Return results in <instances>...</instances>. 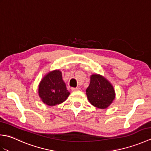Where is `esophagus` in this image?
Returning <instances> with one entry per match:
<instances>
[{
    "label": "esophagus",
    "mask_w": 151,
    "mask_h": 151,
    "mask_svg": "<svg viewBox=\"0 0 151 151\" xmlns=\"http://www.w3.org/2000/svg\"><path fill=\"white\" fill-rule=\"evenodd\" d=\"M80 89L79 88H71V91H78V90H80Z\"/></svg>",
    "instance_id": "esophagus-1"
}]
</instances>
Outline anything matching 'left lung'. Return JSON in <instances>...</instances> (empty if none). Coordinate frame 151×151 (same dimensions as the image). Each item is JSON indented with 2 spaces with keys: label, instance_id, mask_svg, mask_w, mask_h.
Masks as SVG:
<instances>
[{
  "label": "left lung",
  "instance_id": "8db88e82",
  "mask_svg": "<svg viewBox=\"0 0 151 151\" xmlns=\"http://www.w3.org/2000/svg\"><path fill=\"white\" fill-rule=\"evenodd\" d=\"M86 95L89 102L100 109L108 108L115 99L113 86L106 79L99 75H91Z\"/></svg>",
  "mask_w": 151,
  "mask_h": 151
}]
</instances>
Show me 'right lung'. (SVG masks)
Returning a JSON list of instances; mask_svg holds the SVG:
<instances>
[{
	"label": "right lung",
	"mask_w": 151,
	"mask_h": 151,
	"mask_svg": "<svg viewBox=\"0 0 151 151\" xmlns=\"http://www.w3.org/2000/svg\"><path fill=\"white\" fill-rule=\"evenodd\" d=\"M69 94L62 80V73L58 70L47 74L39 86L40 97L45 104L49 106L62 103Z\"/></svg>",
	"instance_id": "1"
}]
</instances>
